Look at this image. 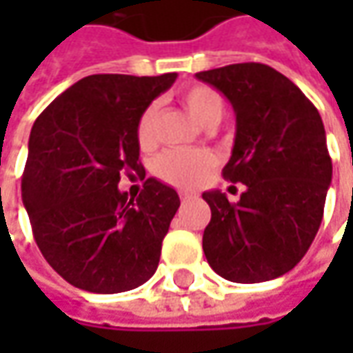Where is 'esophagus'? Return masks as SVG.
<instances>
[{
  "label": "esophagus",
  "instance_id": "34e87169",
  "mask_svg": "<svg viewBox=\"0 0 353 353\" xmlns=\"http://www.w3.org/2000/svg\"><path fill=\"white\" fill-rule=\"evenodd\" d=\"M192 198H196V194H192V192H181V200H183V202H188V200H192Z\"/></svg>",
  "mask_w": 353,
  "mask_h": 353
}]
</instances>
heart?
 Here are the masks:
<instances>
[{
	"instance_id": "heart-1",
	"label": "heart",
	"mask_w": 353,
	"mask_h": 353,
	"mask_svg": "<svg viewBox=\"0 0 353 353\" xmlns=\"http://www.w3.org/2000/svg\"><path fill=\"white\" fill-rule=\"evenodd\" d=\"M184 110L204 128H214L224 114L222 96L206 84H190L181 92ZM157 103L147 105L137 119V143L149 149L155 143ZM214 155L204 149L194 151H167L155 161V174L165 183L179 188H196L206 181L214 167Z\"/></svg>"
}]
</instances>
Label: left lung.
Wrapping results in <instances>:
<instances>
[{
	"label": "left lung",
	"mask_w": 353,
	"mask_h": 353,
	"mask_svg": "<svg viewBox=\"0 0 353 353\" xmlns=\"http://www.w3.org/2000/svg\"><path fill=\"white\" fill-rule=\"evenodd\" d=\"M236 112V141L224 179L245 184L237 202L204 192L212 210L202 248L232 283H263L289 273L319 232L332 159L314 103L287 76L259 62L198 72Z\"/></svg>",
	"instance_id": "1"
}]
</instances>
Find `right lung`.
Masks as SVG:
<instances>
[{
  "mask_svg": "<svg viewBox=\"0 0 353 353\" xmlns=\"http://www.w3.org/2000/svg\"><path fill=\"white\" fill-rule=\"evenodd\" d=\"M174 80V72L86 76L48 103L31 129L21 194L34 241L82 291H131L157 271L179 194L147 179L141 194L129 198L117 183L133 172L145 179L137 119Z\"/></svg>",
  "mask_w": 353,
  "mask_h": 353,
  "instance_id": "right-lung-1",
  "label": "right lung"
}]
</instances>
